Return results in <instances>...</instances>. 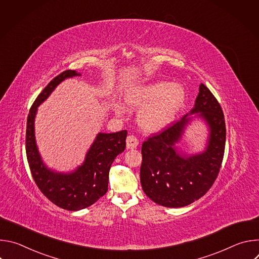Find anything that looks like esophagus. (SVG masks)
<instances>
[{
	"label": "esophagus",
	"mask_w": 259,
	"mask_h": 259,
	"mask_svg": "<svg viewBox=\"0 0 259 259\" xmlns=\"http://www.w3.org/2000/svg\"><path fill=\"white\" fill-rule=\"evenodd\" d=\"M126 145L128 149H135L138 145V139L134 135H129L126 139Z\"/></svg>",
	"instance_id": "esophagus-1"
}]
</instances>
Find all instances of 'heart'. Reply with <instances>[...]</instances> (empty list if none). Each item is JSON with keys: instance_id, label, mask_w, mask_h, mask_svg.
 I'll list each match as a JSON object with an SVG mask.
<instances>
[{"instance_id": "b5f03b06", "label": "heart", "mask_w": 259, "mask_h": 259, "mask_svg": "<svg viewBox=\"0 0 259 259\" xmlns=\"http://www.w3.org/2000/svg\"><path fill=\"white\" fill-rule=\"evenodd\" d=\"M184 99L186 89L182 85L165 81L131 88L125 95L128 104L140 107L137 121L146 131H157L168 125ZM115 110L117 114L123 115L126 109L122 104H117Z\"/></svg>"}]
</instances>
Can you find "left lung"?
Segmentation results:
<instances>
[{
    "label": "left lung",
    "instance_id": "8db88e82",
    "mask_svg": "<svg viewBox=\"0 0 259 259\" xmlns=\"http://www.w3.org/2000/svg\"><path fill=\"white\" fill-rule=\"evenodd\" d=\"M200 113L209 126L206 151L194 156L179 154L175 143L190 118L154 133L141 147L140 182L143 192L155 203L170 208L184 207L203 197L212 187L224 160L226 122L215 96L201 84L191 114Z\"/></svg>",
    "mask_w": 259,
    "mask_h": 259
}]
</instances>
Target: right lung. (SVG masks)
Instances as JSON below:
<instances>
[{
    "label": "right lung",
    "mask_w": 259,
    "mask_h": 259,
    "mask_svg": "<svg viewBox=\"0 0 259 259\" xmlns=\"http://www.w3.org/2000/svg\"><path fill=\"white\" fill-rule=\"evenodd\" d=\"M75 76H80V73L64 70L43 89L29 109L25 134L26 158L35 184L50 202L69 211L87 208L105 195L110 166L116 157L124 152L127 137V130L98 133L83 165L71 173L54 172L45 166L34 139L36 109L59 83Z\"/></svg>",
    "instance_id": "1"
}]
</instances>
